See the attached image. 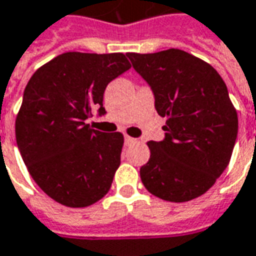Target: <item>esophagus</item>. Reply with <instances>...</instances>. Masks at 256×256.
<instances>
[{"instance_id": "1", "label": "esophagus", "mask_w": 256, "mask_h": 256, "mask_svg": "<svg viewBox=\"0 0 256 256\" xmlns=\"http://www.w3.org/2000/svg\"><path fill=\"white\" fill-rule=\"evenodd\" d=\"M136 138H133V137H128V136H126V137H124V144H126V146H130V144H134V142H136Z\"/></svg>"}]
</instances>
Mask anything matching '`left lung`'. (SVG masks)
I'll list each match as a JSON object with an SVG mask.
<instances>
[{
    "label": "left lung",
    "mask_w": 256,
    "mask_h": 256,
    "mask_svg": "<svg viewBox=\"0 0 256 256\" xmlns=\"http://www.w3.org/2000/svg\"><path fill=\"white\" fill-rule=\"evenodd\" d=\"M128 56L166 118L165 138L146 142L151 156L141 166V182L170 202L202 196L228 168L238 132L226 83L205 60L176 48Z\"/></svg>",
    "instance_id": "left-lung-1"
}]
</instances>
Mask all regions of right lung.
<instances>
[{"label": "right lung", "mask_w": 256, "mask_h": 256, "mask_svg": "<svg viewBox=\"0 0 256 256\" xmlns=\"http://www.w3.org/2000/svg\"><path fill=\"white\" fill-rule=\"evenodd\" d=\"M132 68L126 55L65 52L38 68L23 92L15 133L30 176L54 201L84 208L100 201L120 165L123 134L86 120L110 82Z\"/></svg>", "instance_id": "1"}]
</instances>
